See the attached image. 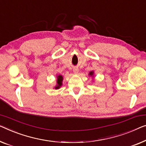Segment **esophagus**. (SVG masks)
I'll return each instance as SVG.
<instances>
[{
    "label": "esophagus",
    "mask_w": 146,
    "mask_h": 146,
    "mask_svg": "<svg viewBox=\"0 0 146 146\" xmlns=\"http://www.w3.org/2000/svg\"><path fill=\"white\" fill-rule=\"evenodd\" d=\"M73 72H74V73H75V74H77L78 72H79V69L75 67V68L73 69Z\"/></svg>",
    "instance_id": "esophagus-1"
}]
</instances>
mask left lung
Listing matches in <instances>:
<instances>
[{"label":"left lung","mask_w":146,"mask_h":146,"mask_svg":"<svg viewBox=\"0 0 146 146\" xmlns=\"http://www.w3.org/2000/svg\"><path fill=\"white\" fill-rule=\"evenodd\" d=\"M90 75H93V72H92V71H91V72L90 73Z\"/></svg>","instance_id":"left-lung-1"}]
</instances>
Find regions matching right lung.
<instances>
[{
    "label": "right lung",
    "mask_w": 146,
    "mask_h": 146,
    "mask_svg": "<svg viewBox=\"0 0 146 146\" xmlns=\"http://www.w3.org/2000/svg\"><path fill=\"white\" fill-rule=\"evenodd\" d=\"M62 80H63V77L62 75H59L58 77V80H57V83H58V85L56 86L55 88H59L60 86H62Z\"/></svg>",
    "instance_id": "obj_1"
}]
</instances>
